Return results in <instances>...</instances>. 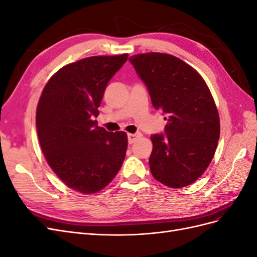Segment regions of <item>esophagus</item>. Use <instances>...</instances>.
<instances>
[{
	"mask_svg": "<svg viewBox=\"0 0 257 257\" xmlns=\"http://www.w3.org/2000/svg\"><path fill=\"white\" fill-rule=\"evenodd\" d=\"M138 137H141V134H128V135H127L128 143H130V144L135 143V141H136V139H137Z\"/></svg>",
	"mask_w": 257,
	"mask_h": 257,
	"instance_id": "esophagus-1",
	"label": "esophagus"
}]
</instances>
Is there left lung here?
<instances>
[{
	"instance_id": "left-lung-1",
	"label": "left lung",
	"mask_w": 257,
	"mask_h": 257,
	"mask_svg": "<svg viewBox=\"0 0 257 257\" xmlns=\"http://www.w3.org/2000/svg\"><path fill=\"white\" fill-rule=\"evenodd\" d=\"M128 60L167 120L166 134L151 135V174L169 188L188 186L205 173L220 138L211 92L197 71L172 54L148 52Z\"/></svg>"
}]
</instances>
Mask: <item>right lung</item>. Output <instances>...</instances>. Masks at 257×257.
Returning <instances> with one entry per match:
<instances>
[{"label": "right lung", "mask_w": 257, "mask_h": 257, "mask_svg": "<svg viewBox=\"0 0 257 257\" xmlns=\"http://www.w3.org/2000/svg\"><path fill=\"white\" fill-rule=\"evenodd\" d=\"M127 57L95 56L67 64L52 75L38 100L36 128L45 159L76 192L103 190L125 158V132L109 133L94 118L108 81Z\"/></svg>", "instance_id": "obj_1"}]
</instances>
